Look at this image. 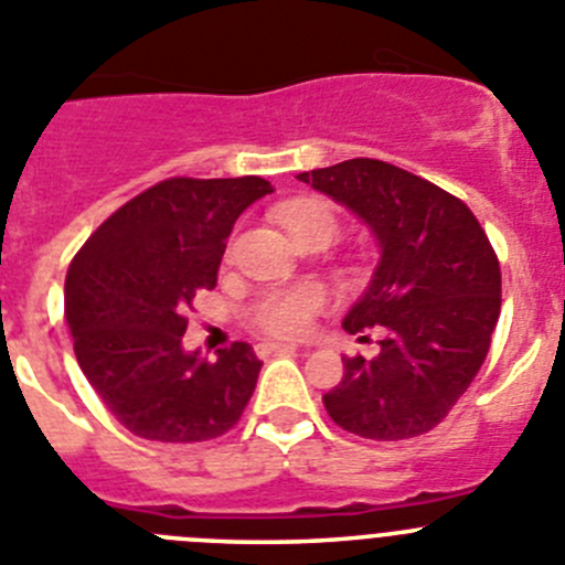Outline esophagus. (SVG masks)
<instances>
[{
    "label": "esophagus",
    "instance_id": "34e87169",
    "mask_svg": "<svg viewBox=\"0 0 565 565\" xmlns=\"http://www.w3.org/2000/svg\"><path fill=\"white\" fill-rule=\"evenodd\" d=\"M256 351H258V356L292 354V351H298V345H292V342H262V345H258Z\"/></svg>",
    "mask_w": 565,
    "mask_h": 565
}]
</instances>
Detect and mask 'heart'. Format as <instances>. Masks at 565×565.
<instances>
[{
	"label": "heart",
	"instance_id": "heart-1",
	"mask_svg": "<svg viewBox=\"0 0 565 565\" xmlns=\"http://www.w3.org/2000/svg\"><path fill=\"white\" fill-rule=\"evenodd\" d=\"M276 217L289 234V239L298 234H309V231H320L331 239V234L337 231L334 211L323 200H292V203L278 209ZM320 307H323V292L318 287L307 284V287L281 289V292L262 298V303L253 312V323L267 334L292 337L307 329V323Z\"/></svg>",
	"mask_w": 565,
	"mask_h": 565
}]
</instances>
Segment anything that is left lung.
I'll return each instance as SVG.
<instances>
[{"label": "left lung", "instance_id": "left-lung-1", "mask_svg": "<svg viewBox=\"0 0 565 565\" xmlns=\"http://www.w3.org/2000/svg\"><path fill=\"white\" fill-rule=\"evenodd\" d=\"M298 181L371 228L379 265L342 329L379 326V354L342 356L323 395L331 420L367 440L435 429L482 367L502 307L499 258L462 200L376 158L300 172Z\"/></svg>", "mask_w": 565, "mask_h": 565}]
</instances>
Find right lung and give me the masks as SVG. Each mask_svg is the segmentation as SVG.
Listing matches in <instances>:
<instances>
[{
	"mask_svg": "<svg viewBox=\"0 0 565 565\" xmlns=\"http://www.w3.org/2000/svg\"><path fill=\"white\" fill-rule=\"evenodd\" d=\"M270 181L170 178L114 211L66 273V323L88 384L145 440L200 443L242 418L262 362L247 342L217 362L186 351L194 295L214 289L225 239Z\"/></svg>",
	"mask_w": 565,
	"mask_h": 565,
	"instance_id": "right-lung-1",
	"label": "right lung"
}]
</instances>
